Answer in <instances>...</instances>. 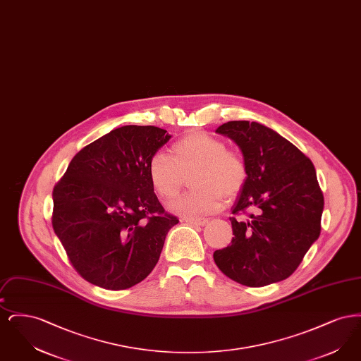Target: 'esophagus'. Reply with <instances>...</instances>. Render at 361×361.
I'll return each instance as SVG.
<instances>
[{
	"instance_id": "obj_1",
	"label": "esophagus",
	"mask_w": 361,
	"mask_h": 361,
	"mask_svg": "<svg viewBox=\"0 0 361 361\" xmlns=\"http://www.w3.org/2000/svg\"><path fill=\"white\" fill-rule=\"evenodd\" d=\"M185 222L189 224H195V226H204L208 222V219H197V218H187Z\"/></svg>"
}]
</instances>
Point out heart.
<instances>
[{"instance_id": "heart-1", "label": "heart", "mask_w": 361, "mask_h": 361, "mask_svg": "<svg viewBox=\"0 0 361 361\" xmlns=\"http://www.w3.org/2000/svg\"><path fill=\"white\" fill-rule=\"evenodd\" d=\"M169 158L157 153L147 165L150 184L155 193L171 200L188 177L192 192L173 200L169 209L185 218H199L218 211L224 196L231 199L240 193L247 180V165L242 155L227 150L222 139L204 131H190L174 142Z\"/></svg>"}]
</instances>
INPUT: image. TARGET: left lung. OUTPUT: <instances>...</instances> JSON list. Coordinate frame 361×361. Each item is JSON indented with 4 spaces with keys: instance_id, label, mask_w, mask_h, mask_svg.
Listing matches in <instances>:
<instances>
[{
    "instance_id": "left-lung-1",
    "label": "left lung",
    "mask_w": 361,
    "mask_h": 361,
    "mask_svg": "<svg viewBox=\"0 0 361 361\" xmlns=\"http://www.w3.org/2000/svg\"><path fill=\"white\" fill-rule=\"evenodd\" d=\"M218 134L233 139L247 180L230 218L231 245L215 250L218 268L247 287H264L295 272L321 233L324 195L312 162L290 140L257 121H227Z\"/></svg>"
}]
</instances>
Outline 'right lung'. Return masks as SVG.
Wrapping results in <instances>:
<instances>
[{"label": "right lung", "instance_id": "right-lung-1", "mask_svg": "<svg viewBox=\"0 0 361 361\" xmlns=\"http://www.w3.org/2000/svg\"><path fill=\"white\" fill-rule=\"evenodd\" d=\"M171 139L154 126H123L85 146L52 192V227L86 281L126 290L154 269L168 231L147 165Z\"/></svg>", "mask_w": 361, "mask_h": 361}]
</instances>
